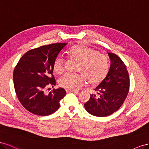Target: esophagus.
<instances>
[{"instance_id": "obj_1", "label": "esophagus", "mask_w": 149, "mask_h": 149, "mask_svg": "<svg viewBox=\"0 0 149 149\" xmlns=\"http://www.w3.org/2000/svg\"><path fill=\"white\" fill-rule=\"evenodd\" d=\"M65 91L67 92V93H70V92H77L78 91H75V90H70V89H66Z\"/></svg>"}]
</instances>
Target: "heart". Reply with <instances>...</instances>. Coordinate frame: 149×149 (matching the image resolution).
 <instances>
[{
    "instance_id": "heart-1",
    "label": "heart",
    "mask_w": 149,
    "mask_h": 149,
    "mask_svg": "<svg viewBox=\"0 0 149 149\" xmlns=\"http://www.w3.org/2000/svg\"><path fill=\"white\" fill-rule=\"evenodd\" d=\"M67 55L71 60L77 62V74H65L59 79V86L70 90H76L83 86L86 79L91 85L100 83L109 71L107 58L97 50L84 45H75L67 50ZM53 69L61 74L64 70V61L58 56L54 60Z\"/></svg>"
}]
</instances>
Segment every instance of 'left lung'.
<instances>
[{
	"label": "left lung",
	"instance_id": "obj_1",
	"mask_svg": "<svg viewBox=\"0 0 149 149\" xmlns=\"http://www.w3.org/2000/svg\"><path fill=\"white\" fill-rule=\"evenodd\" d=\"M107 54L110 60L108 74L94 89L97 94H91L84 104L87 111L97 117L109 116L116 112L129 91L130 80L125 63L116 54Z\"/></svg>",
	"mask_w": 149,
	"mask_h": 149
}]
</instances>
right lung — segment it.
<instances>
[{
	"instance_id": "add662e5",
	"label": "right lung",
	"mask_w": 149,
	"mask_h": 149,
	"mask_svg": "<svg viewBox=\"0 0 149 149\" xmlns=\"http://www.w3.org/2000/svg\"><path fill=\"white\" fill-rule=\"evenodd\" d=\"M66 45L56 43L29 50L15 66L13 74L15 91L20 102L29 112L46 116L60 107L59 102L66 95L64 89H53L48 94L45 89L56 84L52 74L53 63Z\"/></svg>"
}]
</instances>
